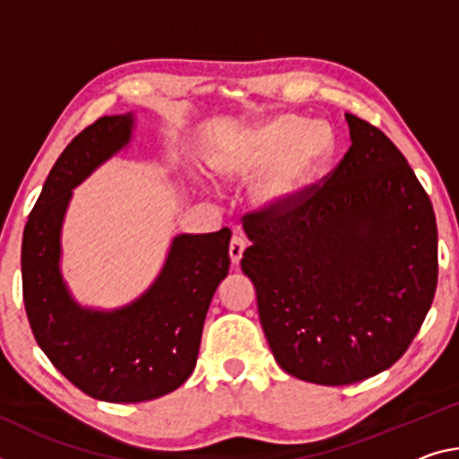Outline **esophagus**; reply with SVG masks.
I'll list each match as a JSON object with an SVG mask.
<instances>
[{"label": "esophagus", "instance_id": "esophagus-1", "mask_svg": "<svg viewBox=\"0 0 459 459\" xmlns=\"http://www.w3.org/2000/svg\"><path fill=\"white\" fill-rule=\"evenodd\" d=\"M243 251H245V241L238 235H235L230 238V245H229V255H230L232 265H237L238 261H241Z\"/></svg>", "mask_w": 459, "mask_h": 459}]
</instances>
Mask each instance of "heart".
I'll return each instance as SVG.
<instances>
[{
  "instance_id": "heart-1",
  "label": "heart",
  "mask_w": 459,
  "mask_h": 459,
  "mask_svg": "<svg viewBox=\"0 0 459 459\" xmlns=\"http://www.w3.org/2000/svg\"><path fill=\"white\" fill-rule=\"evenodd\" d=\"M334 152V136L325 122H304L298 116H280L253 128L222 152L218 167L230 178L262 176L251 195L259 208L286 206L307 187Z\"/></svg>"
}]
</instances>
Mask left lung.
I'll use <instances>...</instances> for the list:
<instances>
[{"mask_svg": "<svg viewBox=\"0 0 459 459\" xmlns=\"http://www.w3.org/2000/svg\"><path fill=\"white\" fill-rule=\"evenodd\" d=\"M339 165L275 210L243 216L241 259L283 372L345 386L403 358L437 290V222L396 144L345 114Z\"/></svg>", "mask_w": 459, "mask_h": 459, "instance_id": "1", "label": "left lung"}]
</instances>
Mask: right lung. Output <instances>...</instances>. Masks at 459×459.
Here are the masks:
<instances>
[{
  "mask_svg": "<svg viewBox=\"0 0 459 459\" xmlns=\"http://www.w3.org/2000/svg\"><path fill=\"white\" fill-rule=\"evenodd\" d=\"M133 116H101L56 159L22 238V294L34 339L87 396L144 403L179 388L198 361L204 318L227 278L230 230L173 238L157 281L114 312L77 307L59 272L71 190L130 141Z\"/></svg>",
  "mask_w": 459,
  "mask_h": 459,
  "instance_id": "add662e5",
  "label": "right lung"
}]
</instances>
